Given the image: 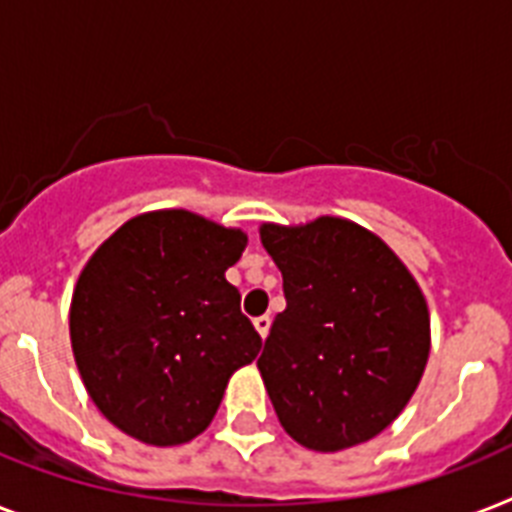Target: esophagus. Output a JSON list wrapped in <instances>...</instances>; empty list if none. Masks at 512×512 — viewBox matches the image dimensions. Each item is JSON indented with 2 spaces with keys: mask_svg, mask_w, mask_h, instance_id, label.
Returning <instances> with one entry per match:
<instances>
[{
  "mask_svg": "<svg viewBox=\"0 0 512 512\" xmlns=\"http://www.w3.org/2000/svg\"><path fill=\"white\" fill-rule=\"evenodd\" d=\"M255 328H257V334L263 336H268V331H270V318L268 315H260V318H255Z\"/></svg>",
  "mask_w": 512,
  "mask_h": 512,
  "instance_id": "34e87169",
  "label": "esophagus"
}]
</instances>
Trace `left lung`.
I'll return each instance as SVG.
<instances>
[{"mask_svg":"<svg viewBox=\"0 0 512 512\" xmlns=\"http://www.w3.org/2000/svg\"><path fill=\"white\" fill-rule=\"evenodd\" d=\"M260 239L284 276L257 360L286 434L339 452L389 426L429 360V307L402 260L352 220L263 223Z\"/></svg>","mask_w":512,"mask_h":512,"instance_id":"left-lung-1","label":"left lung"}]
</instances>
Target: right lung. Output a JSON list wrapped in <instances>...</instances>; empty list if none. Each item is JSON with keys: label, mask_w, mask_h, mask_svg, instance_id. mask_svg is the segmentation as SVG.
I'll return each instance as SVG.
<instances>
[{"label": "right lung", "mask_w": 512, "mask_h": 512, "mask_svg": "<svg viewBox=\"0 0 512 512\" xmlns=\"http://www.w3.org/2000/svg\"><path fill=\"white\" fill-rule=\"evenodd\" d=\"M247 234L186 210L131 218L91 255L70 302V344L94 405L144 444L210 426L231 373L263 339L226 270Z\"/></svg>", "instance_id": "1"}]
</instances>
